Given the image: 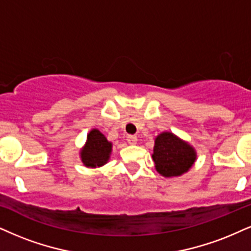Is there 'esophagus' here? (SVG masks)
I'll list each match as a JSON object with an SVG mask.
<instances>
[{
	"mask_svg": "<svg viewBox=\"0 0 251 251\" xmlns=\"http://www.w3.org/2000/svg\"><path fill=\"white\" fill-rule=\"evenodd\" d=\"M126 141H128V143L130 145H135L137 143V137H136L135 135H129L128 137H126Z\"/></svg>",
	"mask_w": 251,
	"mask_h": 251,
	"instance_id": "1",
	"label": "esophagus"
}]
</instances>
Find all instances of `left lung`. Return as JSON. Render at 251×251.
I'll list each match as a JSON object with an SVG mask.
<instances>
[{"instance_id":"obj_1","label":"left lung","mask_w":251,"mask_h":251,"mask_svg":"<svg viewBox=\"0 0 251 251\" xmlns=\"http://www.w3.org/2000/svg\"><path fill=\"white\" fill-rule=\"evenodd\" d=\"M153 162L156 170L164 177H178L193 165L196 152L193 148L171 132H163L154 141Z\"/></svg>"}]
</instances>
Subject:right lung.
Here are the masks:
<instances>
[{"mask_svg":"<svg viewBox=\"0 0 251 251\" xmlns=\"http://www.w3.org/2000/svg\"><path fill=\"white\" fill-rule=\"evenodd\" d=\"M111 152V143L97 129L87 136L85 148L81 151V160L86 166L97 168L107 163Z\"/></svg>","mask_w":251,"mask_h":251,"instance_id":"right-lung-1","label":"right lung"}]
</instances>
